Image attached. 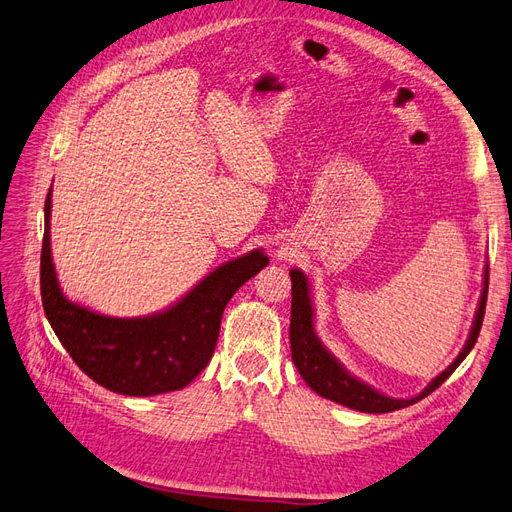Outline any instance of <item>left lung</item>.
<instances>
[{"instance_id":"1","label":"left lung","mask_w":512,"mask_h":512,"mask_svg":"<svg viewBox=\"0 0 512 512\" xmlns=\"http://www.w3.org/2000/svg\"><path fill=\"white\" fill-rule=\"evenodd\" d=\"M292 277V322H290V346H292V361L298 368L300 376L305 378V383L318 393V396L333 400L337 404H344L348 409H355L361 413H391L411 406L426 398L428 393L435 391L441 383H445L463 359L469 355V350L474 348L476 339L480 335V326L484 318V307H487V292H489V268L484 270V287L480 294V303L476 309L474 324L463 350L458 352V357L445 368L439 376L419 391L417 396L402 400V398H389L365 385L359 378L352 376L342 363H339L324 344L318 339L316 331H313V307L309 296V281L307 274L300 270H290Z\"/></svg>"}]
</instances>
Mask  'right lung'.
<instances>
[{"instance_id":"1","label":"right lung","mask_w":512,"mask_h":512,"mask_svg":"<svg viewBox=\"0 0 512 512\" xmlns=\"http://www.w3.org/2000/svg\"><path fill=\"white\" fill-rule=\"evenodd\" d=\"M51 190L45 199L41 296L60 344L95 383L123 396L177 391L203 372L214 355L220 318L231 296L268 266L264 251L227 261L166 311L144 318H110L62 294L49 242Z\"/></svg>"}]
</instances>
